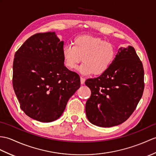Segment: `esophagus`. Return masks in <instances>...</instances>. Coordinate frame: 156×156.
Masks as SVG:
<instances>
[{
    "label": "esophagus",
    "mask_w": 156,
    "mask_h": 156,
    "mask_svg": "<svg viewBox=\"0 0 156 156\" xmlns=\"http://www.w3.org/2000/svg\"><path fill=\"white\" fill-rule=\"evenodd\" d=\"M85 80H86V79H85L84 78H83V77H80V82H81V84H84Z\"/></svg>",
    "instance_id": "obj_1"
}]
</instances>
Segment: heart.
Masks as SVG:
<instances>
[{
    "label": "heart",
    "instance_id": "heart-1",
    "mask_svg": "<svg viewBox=\"0 0 156 156\" xmlns=\"http://www.w3.org/2000/svg\"><path fill=\"white\" fill-rule=\"evenodd\" d=\"M72 44L65 45L62 48L65 65L74 70L82 59L84 63L78 70L84 75L103 74L114 60L115 46L100 38L78 36L73 40Z\"/></svg>",
    "mask_w": 156,
    "mask_h": 156
}]
</instances>
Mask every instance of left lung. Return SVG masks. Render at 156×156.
I'll return each instance as SVG.
<instances>
[{"instance_id":"1","label":"left lung","mask_w":156,"mask_h":156,"mask_svg":"<svg viewBox=\"0 0 156 156\" xmlns=\"http://www.w3.org/2000/svg\"><path fill=\"white\" fill-rule=\"evenodd\" d=\"M144 80L143 64L134 48L121 47L105 73L85 82L91 90L86 104L88 120L104 128L127 120L142 96Z\"/></svg>"}]
</instances>
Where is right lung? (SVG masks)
Instances as JSON below:
<instances>
[{
	"instance_id": "1",
	"label": "right lung",
	"mask_w": 156,
	"mask_h": 156,
	"mask_svg": "<svg viewBox=\"0 0 156 156\" xmlns=\"http://www.w3.org/2000/svg\"><path fill=\"white\" fill-rule=\"evenodd\" d=\"M64 42L54 32L28 38L14 54L12 85L20 108L41 122L59 118L80 78L64 66Z\"/></svg>"
}]
</instances>
